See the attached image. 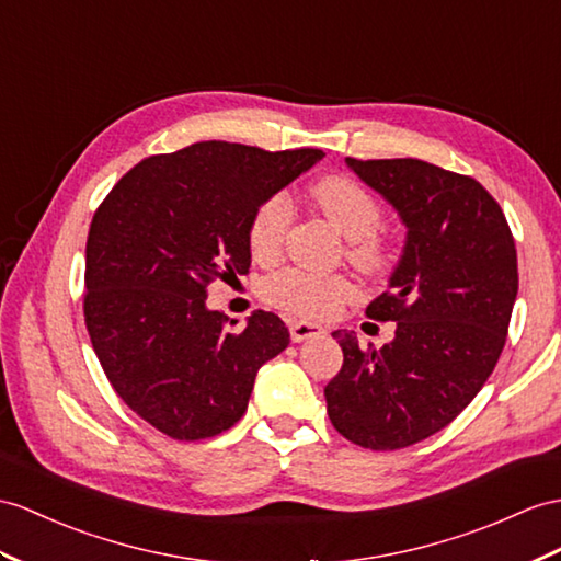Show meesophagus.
<instances>
[{
  "label": "esophagus",
  "mask_w": 561,
  "mask_h": 561,
  "mask_svg": "<svg viewBox=\"0 0 561 561\" xmlns=\"http://www.w3.org/2000/svg\"><path fill=\"white\" fill-rule=\"evenodd\" d=\"M325 333V328L319 323H311V321H290V337L293 343H302V340L309 337H317Z\"/></svg>",
  "instance_id": "obj_1"
}]
</instances>
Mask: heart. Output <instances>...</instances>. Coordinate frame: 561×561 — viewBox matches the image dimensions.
<instances>
[{"label": "heart", "mask_w": 561, "mask_h": 561, "mask_svg": "<svg viewBox=\"0 0 561 561\" xmlns=\"http://www.w3.org/2000/svg\"><path fill=\"white\" fill-rule=\"evenodd\" d=\"M311 197L340 233L350 238V256L366 271L383 268L388 244L376 233L380 224L378 199L347 175H325L313 183ZM293 207L285 193L268 195L254 209L248 226L250 252L259 262H271L280 254L285 230L290 226ZM266 302L295 317H325L352 295V283L340 273H313L305 268H283L262 285Z\"/></svg>", "instance_id": "1"}]
</instances>
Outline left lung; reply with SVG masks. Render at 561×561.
Here are the masks:
<instances>
[{
  "label": "left lung",
  "instance_id": "left-lung-1",
  "mask_svg": "<svg viewBox=\"0 0 561 561\" xmlns=\"http://www.w3.org/2000/svg\"><path fill=\"white\" fill-rule=\"evenodd\" d=\"M398 211L404 250L366 313L394 337L364 350L335 331L343 368L325 386L340 435L400 449L455 421L500 359L518 290L516 248L500 204L469 175L421 159H345Z\"/></svg>",
  "mask_w": 561,
  "mask_h": 561
}]
</instances>
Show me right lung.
<instances>
[{
    "mask_svg": "<svg viewBox=\"0 0 561 561\" xmlns=\"http://www.w3.org/2000/svg\"><path fill=\"white\" fill-rule=\"evenodd\" d=\"M321 157L195 142L142 159L94 211L83 305L92 347L118 398L169 438L236 426L259 368L288 347V328L262 309L230 333L207 288L250 271L254 209Z\"/></svg>",
    "mask_w": 561,
    "mask_h": 561,
    "instance_id": "obj_1",
    "label": "right lung"
}]
</instances>
